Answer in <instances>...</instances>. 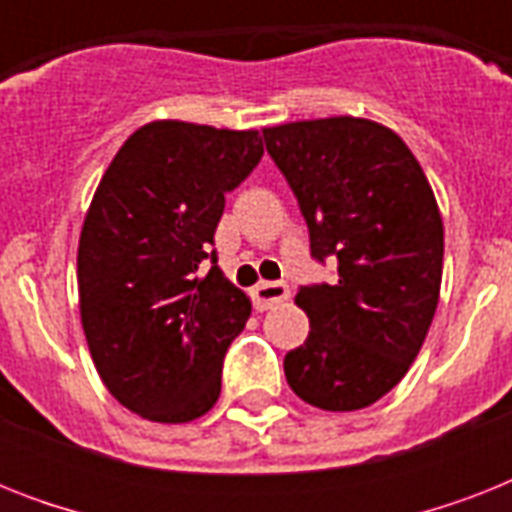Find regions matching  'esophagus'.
<instances>
[{
	"instance_id": "obj_1",
	"label": "esophagus",
	"mask_w": 512,
	"mask_h": 512,
	"mask_svg": "<svg viewBox=\"0 0 512 512\" xmlns=\"http://www.w3.org/2000/svg\"><path fill=\"white\" fill-rule=\"evenodd\" d=\"M289 297V287L284 281H260L255 289H252V300H255L257 311H268L273 305L284 303Z\"/></svg>"
}]
</instances>
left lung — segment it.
<instances>
[{
  "label": "left lung",
  "mask_w": 512,
  "mask_h": 512,
  "mask_svg": "<svg viewBox=\"0 0 512 512\" xmlns=\"http://www.w3.org/2000/svg\"><path fill=\"white\" fill-rule=\"evenodd\" d=\"M292 185L316 260H337L335 284L297 292L311 319L284 374L305 404L356 412L404 380L436 316L444 223L420 162L372 119L329 116L263 127Z\"/></svg>",
  "instance_id": "obj_1"
}]
</instances>
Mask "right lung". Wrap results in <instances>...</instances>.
<instances>
[{"label": "right lung", "instance_id": "right-lung-1", "mask_svg": "<svg viewBox=\"0 0 512 512\" xmlns=\"http://www.w3.org/2000/svg\"><path fill=\"white\" fill-rule=\"evenodd\" d=\"M263 156L257 130L156 119L124 140L84 215L76 281L108 393L151 422H191L220 396L252 303L212 257L225 193Z\"/></svg>", "mask_w": 512, "mask_h": 512}]
</instances>
